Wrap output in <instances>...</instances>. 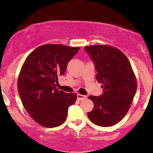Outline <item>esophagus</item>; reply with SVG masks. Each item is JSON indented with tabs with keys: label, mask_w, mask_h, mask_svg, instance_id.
Here are the masks:
<instances>
[{
	"label": "esophagus",
	"mask_w": 153,
	"mask_h": 153,
	"mask_svg": "<svg viewBox=\"0 0 153 153\" xmlns=\"http://www.w3.org/2000/svg\"><path fill=\"white\" fill-rule=\"evenodd\" d=\"M77 98H78V100H84L85 99H86V96H83V95L78 94L77 95Z\"/></svg>",
	"instance_id": "34e87169"
}]
</instances>
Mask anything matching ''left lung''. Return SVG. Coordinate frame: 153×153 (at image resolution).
Wrapping results in <instances>:
<instances>
[{
  "label": "left lung",
  "instance_id": "1",
  "mask_svg": "<svg viewBox=\"0 0 153 153\" xmlns=\"http://www.w3.org/2000/svg\"><path fill=\"white\" fill-rule=\"evenodd\" d=\"M85 50L94 62L96 79L102 84L101 96H90L94 109L88 117L94 124L111 127L127 114L137 91L136 76L126 55L110 45L86 46Z\"/></svg>",
  "mask_w": 153,
  "mask_h": 153
}]
</instances>
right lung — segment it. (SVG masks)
Segmentation results:
<instances>
[{
    "label": "right lung",
    "mask_w": 153,
    "mask_h": 153,
    "mask_svg": "<svg viewBox=\"0 0 153 153\" xmlns=\"http://www.w3.org/2000/svg\"><path fill=\"white\" fill-rule=\"evenodd\" d=\"M80 47L47 44L28 55L19 73L17 87L23 105L35 122L45 127H58L65 122L68 107L77 94L56 88L58 77Z\"/></svg>",
    "instance_id": "obj_1"
}]
</instances>
